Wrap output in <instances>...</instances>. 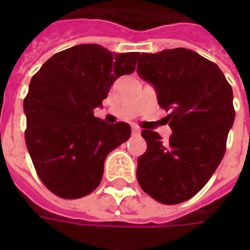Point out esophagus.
<instances>
[{
    "label": "esophagus",
    "instance_id": "esophagus-1",
    "mask_svg": "<svg viewBox=\"0 0 250 250\" xmlns=\"http://www.w3.org/2000/svg\"><path fill=\"white\" fill-rule=\"evenodd\" d=\"M141 132H142V130L139 128V127H136V125H134V127H132V134H134V135H139Z\"/></svg>",
    "mask_w": 250,
    "mask_h": 250
}]
</instances>
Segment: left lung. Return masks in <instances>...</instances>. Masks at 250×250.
<instances>
[{
  "mask_svg": "<svg viewBox=\"0 0 250 250\" xmlns=\"http://www.w3.org/2000/svg\"><path fill=\"white\" fill-rule=\"evenodd\" d=\"M136 72L170 111L173 130L167 142L142 131L147 150L138 158L136 178L158 202L181 204L208 184L224 158L236 116L233 91L217 64L185 48L142 53Z\"/></svg>",
  "mask_w": 250,
  "mask_h": 250,
  "instance_id": "8db88e82",
  "label": "left lung"
}]
</instances>
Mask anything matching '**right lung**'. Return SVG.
Instances as JSON below:
<instances>
[{"label": "right lung", "mask_w": 250, "mask_h": 250, "mask_svg": "<svg viewBox=\"0 0 250 250\" xmlns=\"http://www.w3.org/2000/svg\"><path fill=\"white\" fill-rule=\"evenodd\" d=\"M138 57L82 44L53 55L32 77L24 99L25 142L39 178L57 197L93 191L107 155L131 136L130 125H108L93 109L118 77L135 71Z\"/></svg>", "instance_id": "right-lung-1"}]
</instances>
